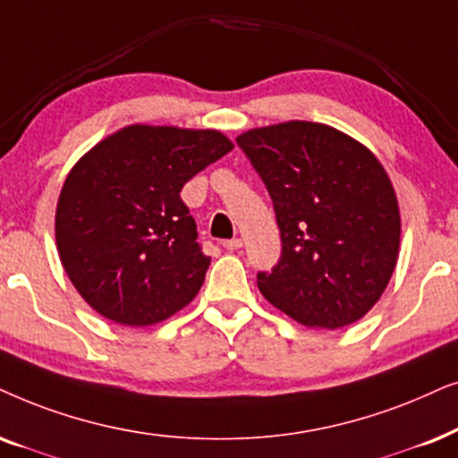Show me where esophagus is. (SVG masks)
<instances>
[{
    "label": "esophagus",
    "instance_id": "1",
    "mask_svg": "<svg viewBox=\"0 0 458 458\" xmlns=\"http://www.w3.org/2000/svg\"><path fill=\"white\" fill-rule=\"evenodd\" d=\"M242 246H243V242L240 240V237H233V240H227V242H223V248H225V250H229V252H235V250H240Z\"/></svg>",
    "mask_w": 458,
    "mask_h": 458
}]
</instances>
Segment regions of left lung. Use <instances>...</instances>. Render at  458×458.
Instances as JSON below:
<instances>
[{
	"instance_id": "left-lung-1",
	"label": "left lung",
	"mask_w": 458,
	"mask_h": 458,
	"mask_svg": "<svg viewBox=\"0 0 458 458\" xmlns=\"http://www.w3.org/2000/svg\"><path fill=\"white\" fill-rule=\"evenodd\" d=\"M263 178L282 235L280 263L257 276L273 307L336 330L377 305L400 252V206L377 156L341 130L284 122L237 136Z\"/></svg>"
}]
</instances>
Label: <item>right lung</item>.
Wrapping results in <instances>:
<instances>
[{
    "label": "right lung",
    "mask_w": 458,
    "mask_h": 458,
    "mask_svg": "<svg viewBox=\"0 0 458 458\" xmlns=\"http://www.w3.org/2000/svg\"><path fill=\"white\" fill-rule=\"evenodd\" d=\"M231 149L218 130L132 123L71 168L56 204V248L94 311L151 326L195 299L210 257L195 242L181 189Z\"/></svg>",
    "instance_id": "right-lung-1"
}]
</instances>
